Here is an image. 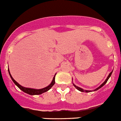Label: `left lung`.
<instances>
[{
	"mask_svg": "<svg viewBox=\"0 0 121 121\" xmlns=\"http://www.w3.org/2000/svg\"><path fill=\"white\" fill-rule=\"evenodd\" d=\"M112 72H111V73H110V74H109V75H108V77H107V79H105V81H104V82H103V83H102V84H101V85L100 86H99V87H98L97 88H96L95 89H94V91H97L98 89H100L101 87H103V86H104L105 85V84H106V83H107V81H108V79H109V78H110V76H111V74H112ZM73 86H75V87H76V88L77 89H78V91H81V92H91V91H87V90H84V89H83L81 88V87H78V86H76V85H75V84H73Z\"/></svg>",
	"mask_w": 121,
	"mask_h": 121,
	"instance_id": "left-lung-1",
	"label": "left lung"
}]
</instances>
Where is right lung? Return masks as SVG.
<instances>
[{
    "instance_id": "1",
    "label": "right lung",
    "mask_w": 121,
    "mask_h": 121,
    "mask_svg": "<svg viewBox=\"0 0 121 121\" xmlns=\"http://www.w3.org/2000/svg\"><path fill=\"white\" fill-rule=\"evenodd\" d=\"M8 70H9V75H10V77H11V79H12V81H13L14 84H16L17 86V87H19L20 89L23 92H24L26 94H28L31 95H40V94H42L43 93L45 92H47L48 91H49L51 87L53 86V85L55 84V76H56V74L54 75V76L53 77V79H52V82H51V84H49V86H48L47 87H45V88H43V89H31V88H27V87H24L22 86H21L19 83H17L15 80L13 78V77L11 76V74H10V70H9V69H8Z\"/></svg>"
}]
</instances>
